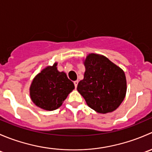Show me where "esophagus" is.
Masks as SVG:
<instances>
[{
	"instance_id": "1",
	"label": "esophagus",
	"mask_w": 152,
	"mask_h": 152,
	"mask_svg": "<svg viewBox=\"0 0 152 152\" xmlns=\"http://www.w3.org/2000/svg\"><path fill=\"white\" fill-rule=\"evenodd\" d=\"M73 83H74V85H75V87H77V85H78V83H79V82H78L77 80L75 81V82H73Z\"/></svg>"
}]
</instances>
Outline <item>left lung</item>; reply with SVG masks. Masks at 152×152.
Returning <instances> with one entry per match:
<instances>
[{
  "label": "left lung",
  "instance_id": "obj_1",
  "mask_svg": "<svg viewBox=\"0 0 152 152\" xmlns=\"http://www.w3.org/2000/svg\"><path fill=\"white\" fill-rule=\"evenodd\" d=\"M84 79L77 90L91 109L111 113L120 106L126 93V80L121 68L102 55L90 53L84 62Z\"/></svg>",
  "mask_w": 152,
  "mask_h": 152
}]
</instances>
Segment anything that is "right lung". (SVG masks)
I'll return each mask as SVG.
<instances>
[{
    "label": "right lung",
    "mask_w": 152,
    "mask_h": 152,
    "mask_svg": "<svg viewBox=\"0 0 152 152\" xmlns=\"http://www.w3.org/2000/svg\"><path fill=\"white\" fill-rule=\"evenodd\" d=\"M55 62L38 73L31 82L30 97L34 104L42 110H56L75 88L66 73L59 72Z\"/></svg>",
    "instance_id": "add662e5"
}]
</instances>
